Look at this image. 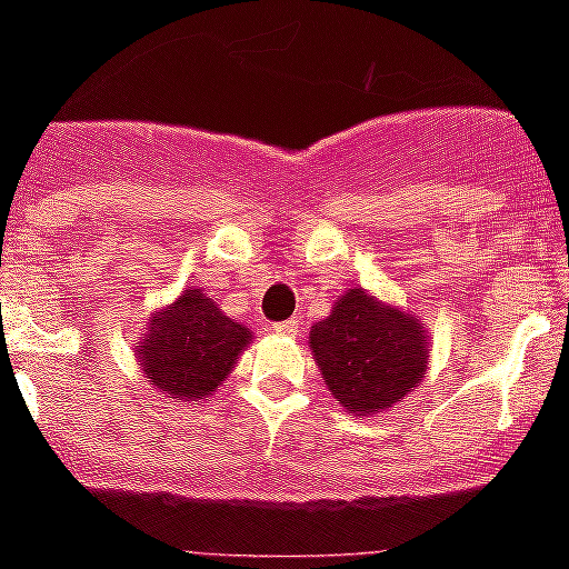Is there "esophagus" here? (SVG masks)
Segmentation results:
<instances>
[{
	"label": "esophagus",
	"mask_w": 569,
	"mask_h": 569,
	"mask_svg": "<svg viewBox=\"0 0 569 569\" xmlns=\"http://www.w3.org/2000/svg\"><path fill=\"white\" fill-rule=\"evenodd\" d=\"M272 332H278V336H297L300 332V317L278 321V325H272Z\"/></svg>",
	"instance_id": "34e87169"
}]
</instances>
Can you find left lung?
Here are the masks:
<instances>
[{
    "instance_id": "1",
    "label": "left lung",
    "mask_w": 569,
    "mask_h": 569,
    "mask_svg": "<svg viewBox=\"0 0 569 569\" xmlns=\"http://www.w3.org/2000/svg\"><path fill=\"white\" fill-rule=\"evenodd\" d=\"M308 343L332 399L360 418L391 410L416 391L432 355L416 313L358 286L311 327Z\"/></svg>"
}]
</instances>
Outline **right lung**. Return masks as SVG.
<instances>
[{
    "mask_svg": "<svg viewBox=\"0 0 569 569\" xmlns=\"http://www.w3.org/2000/svg\"><path fill=\"white\" fill-rule=\"evenodd\" d=\"M250 341L248 325L226 317L200 286H189L148 317L137 366L153 391L194 405L228 380Z\"/></svg>",
    "mask_w": 569,
    "mask_h": 569,
    "instance_id": "1",
    "label": "right lung"
}]
</instances>
